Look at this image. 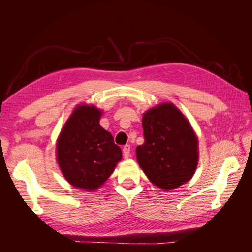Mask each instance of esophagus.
Listing matches in <instances>:
<instances>
[{
  "mask_svg": "<svg viewBox=\"0 0 252 252\" xmlns=\"http://www.w3.org/2000/svg\"><path fill=\"white\" fill-rule=\"evenodd\" d=\"M123 156L125 158H128L130 157V146L129 145H125L124 148H123Z\"/></svg>",
  "mask_w": 252,
  "mask_h": 252,
  "instance_id": "esophagus-1",
  "label": "esophagus"
}]
</instances>
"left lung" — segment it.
<instances>
[{
  "label": "left lung",
  "mask_w": 252,
  "mask_h": 252,
  "mask_svg": "<svg viewBox=\"0 0 252 252\" xmlns=\"http://www.w3.org/2000/svg\"><path fill=\"white\" fill-rule=\"evenodd\" d=\"M142 126L145 141L135 154L149 181L165 191L185 184L199 161L189 121L172 103H162L143 114Z\"/></svg>",
  "instance_id": "1"
}]
</instances>
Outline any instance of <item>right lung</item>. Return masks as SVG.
Wrapping results in <instances>:
<instances>
[{
    "instance_id": "1",
    "label": "right lung",
    "mask_w": 252,
    "mask_h": 252,
    "mask_svg": "<svg viewBox=\"0 0 252 252\" xmlns=\"http://www.w3.org/2000/svg\"><path fill=\"white\" fill-rule=\"evenodd\" d=\"M102 110L79 105L67 120L57 142V159L64 178L73 187L100 188L121 161L122 150L100 125Z\"/></svg>"
}]
</instances>
